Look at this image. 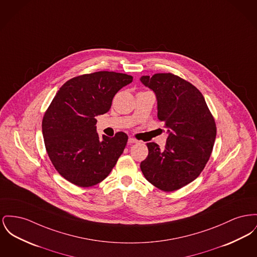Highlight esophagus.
Listing matches in <instances>:
<instances>
[{
	"instance_id": "esophagus-1",
	"label": "esophagus",
	"mask_w": 257,
	"mask_h": 257,
	"mask_svg": "<svg viewBox=\"0 0 257 257\" xmlns=\"http://www.w3.org/2000/svg\"><path fill=\"white\" fill-rule=\"evenodd\" d=\"M138 143V141H137L136 139H134V138H129L128 139V144L129 145H131V144H137Z\"/></svg>"
}]
</instances>
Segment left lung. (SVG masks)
<instances>
[{"label":"left lung","instance_id":"left-lung-1","mask_svg":"<svg viewBox=\"0 0 257 257\" xmlns=\"http://www.w3.org/2000/svg\"><path fill=\"white\" fill-rule=\"evenodd\" d=\"M141 82L154 92L157 117L165 123L166 147L148 143L149 155L141 162L148 181L174 191L194 181L206 166L216 136L215 122L202 93L173 74L143 76Z\"/></svg>","mask_w":257,"mask_h":257}]
</instances>
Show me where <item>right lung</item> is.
<instances>
[{"instance_id": "1", "label": "right lung", "mask_w": 257, "mask_h": 257, "mask_svg": "<svg viewBox=\"0 0 257 257\" xmlns=\"http://www.w3.org/2000/svg\"><path fill=\"white\" fill-rule=\"evenodd\" d=\"M133 76L96 72L76 76L61 86L43 119L47 154L67 181L88 187L105 180L125 149L128 136L112 138L96 130V116L107 112L114 95Z\"/></svg>"}]
</instances>
